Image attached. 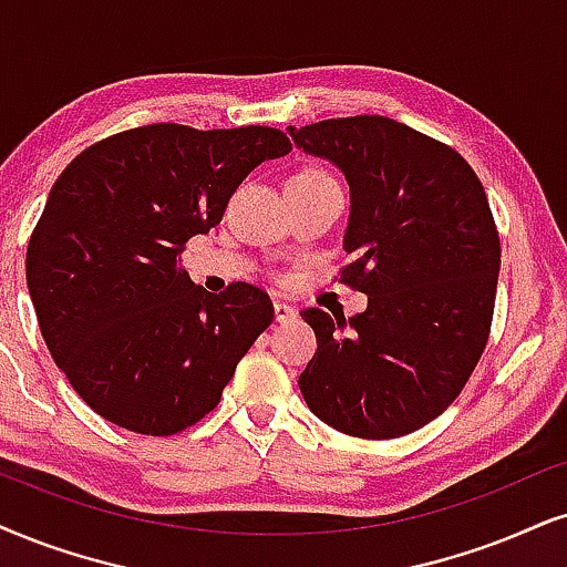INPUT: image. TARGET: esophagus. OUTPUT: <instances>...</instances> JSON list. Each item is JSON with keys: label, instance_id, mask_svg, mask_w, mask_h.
Wrapping results in <instances>:
<instances>
[{"label": "esophagus", "instance_id": "34e87169", "mask_svg": "<svg viewBox=\"0 0 567 567\" xmlns=\"http://www.w3.org/2000/svg\"><path fill=\"white\" fill-rule=\"evenodd\" d=\"M296 317H298V308L296 306L277 300V303H275V319L279 321V324H285V321H292Z\"/></svg>", "mask_w": 567, "mask_h": 567}]
</instances>
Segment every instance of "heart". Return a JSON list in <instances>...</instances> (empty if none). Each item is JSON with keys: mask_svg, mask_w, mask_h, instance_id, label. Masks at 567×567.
<instances>
[{"mask_svg": "<svg viewBox=\"0 0 567 567\" xmlns=\"http://www.w3.org/2000/svg\"><path fill=\"white\" fill-rule=\"evenodd\" d=\"M292 177H298V181H321V177H329L324 169H317V167H308V169H300L296 172Z\"/></svg>", "mask_w": 567, "mask_h": 567, "instance_id": "b5f03b06", "label": "heart"}]
</instances>
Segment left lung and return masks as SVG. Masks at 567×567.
Returning a JSON list of instances; mask_svg holds the SVG:
<instances>
[{
    "mask_svg": "<svg viewBox=\"0 0 567 567\" xmlns=\"http://www.w3.org/2000/svg\"><path fill=\"white\" fill-rule=\"evenodd\" d=\"M288 131L346 172L340 282L369 296L348 319L300 311L317 334L300 392L342 434H411L461 395L489 340L499 235L484 185L447 143L379 114Z\"/></svg>",
    "mask_w": 567,
    "mask_h": 567,
    "instance_id": "left-lung-1",
    "label": "left lung"
}]
</instances>
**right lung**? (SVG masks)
Returning a JSON list of instances; mask_svg holds the SVG:
<instances>
[{
  "instance_id": "1",
  "label": "right lung",
  "mask_w": 567,
  "mask_h": 567,
  "mask_svg": "<svg viewBox=\"0 0 567 567\" xmlns=\"http://www.w3.org/2000/svg\"><path fill=\"white\" fill-rule=\"evenodd\" d=\"M290 148L277 127L154 123L93 143L56 177L28 240V292L54 363L102 419L169 436L217 408L275 306L248 282L212 296L181 256L250 169Z\"/></svg>"
}]
</instances>
